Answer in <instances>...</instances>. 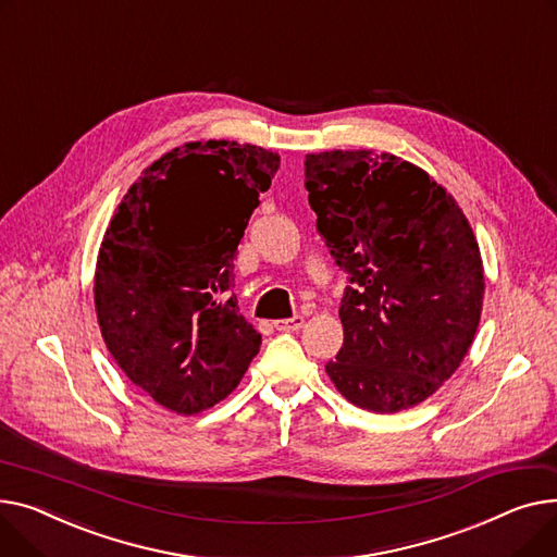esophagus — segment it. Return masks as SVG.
<instances>
[{"label":"esophagus","mask_w":557,"mask_h":557,"mask_svg":"<svg viewBox=\"0 0 557 557\" xmlns=\"http://www.w3.org/2000/svg\"><path fill=\"white\" fill-rule=\"evenodd\" d=\"M304 325V317H292V319H278V321H274V329L276 331H281V333H294V331H299Z\"/></svg>","instance_id":"esophagus-1"}]
</instances>
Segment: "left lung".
I'll list each match as a JSON object with an SVG mask.
<instances>
[{
	"label": "left lung",
	"instance_id": "8db88e82",
	"mask_svg": "<svg viewBox=\"0 0 557 557\" xmlns=\"http://www.w3.org/2000/svg\"><path fill=\"white\" fill-rule=\"evenodd\" d=\"M317 232L348 285L344 346L325 364L359 409L396 413L436 394L479 329L483 263L449 193L396 154H306Z\"/></svg>",
	"mask_w": 557,
	"mask_h": 557
}]
</instances>
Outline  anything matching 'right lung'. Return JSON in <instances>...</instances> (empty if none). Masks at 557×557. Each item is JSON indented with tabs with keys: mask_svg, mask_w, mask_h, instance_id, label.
<instances>
[{
	"mask_svg": "<svg viewBox=\"0 0 557 557\" xmlns=\"http://www.w3.org/2000/svg\"><path fill=\"white\" fill-rule=\"evenodd\" d=\"M281 157L195 141L157 159L121 200L96 260L94 304L121 371L175 413L240 384L260 333L238 312L234 258Z\"/></svg>",
	"mask_w": 557,
	"mask_h": 557,
	"instance_id": "add662e5",
	"label": "right lung"
}]
</instances>
